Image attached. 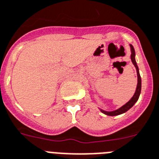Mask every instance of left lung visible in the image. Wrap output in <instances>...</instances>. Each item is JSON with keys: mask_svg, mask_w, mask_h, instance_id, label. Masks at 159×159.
Masks as SVG:
<instances>
[{"mask_svg": "<svg viewBox=\"0 0 159 159\" xmlns=\"http://www.w3.org/2000/svg\"><path fill=\"white\" fill-rule=\"evenodd\" d=\"M130 47H131V59L132 64H134V66L135 67V69H136V73H137V86H136V90H135V92L134 94V95L131 97V99L129 100L127 103L122 105L121 108L119 109H116L114 111H104L103 109H100L102 113L106 114L108 116H117L120 115L122 113H126V111H128L129 109H131V107L133 106L134 104L136 103V101L138 100L139 97H140V91H141V77H140V73H139V68L137 66V64H136V61H135V49H134L133 46L130 44Z\"/></svg>", "mask_w": 159, "mask_h": 159, "instance_id": "obj_1", "label": "left lung"}]
</instances>
